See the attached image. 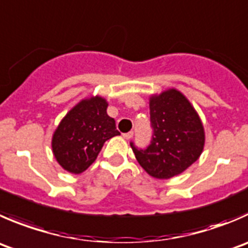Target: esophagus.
Segmentation results:
<instances>
[{"label": "esophagus", "instance_id": "obj_1", "mask_svg": "<svg viewBox=\"0 0 248 248\" xmlns=\"http://www.w3.org/2000/svg\"><path fill=\"white\" fill-rule=\"evenodd\" d=\"M124 139H127V140H129V139H132L133 138V132H128V133H124Z\"/></svg>", "mask_w": 248, "mask_h": 248}]
</instances>
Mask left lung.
Segmentation results:
<instances>
[{
	"instance_id": "left-lung-1",
	"label": "left lung",
	"mask_w": 248,
	"mask_h": 248,
	"mask_svg": "<svg viewBox=\"0 0 248 248\" xmlns=\"http://www.w3.org/2000/svg\"><path fill=\"white\" fill-rule=\"evenodd\" d=\"M153 140L145 150L131 148L143 170L156 179H170L201 156L205 128L198 111L177 88L149 97Z\"/></svg>"
}]
</instances>
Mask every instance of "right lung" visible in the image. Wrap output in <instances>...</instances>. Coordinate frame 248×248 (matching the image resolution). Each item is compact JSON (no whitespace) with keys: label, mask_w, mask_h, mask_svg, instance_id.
I'll list each match as a JSON object with an SVG mask.
<instances>
[{"label":"right lung","mask_w":248,"mask_h":248,"mask_svg":"<svg viewBox=\"0 0 248 248\" xmlns=\"http://www.w3.org/2000/svg\"><path fill=\"white\" fill-rule=\"evenodd\" d=\"M107 109L105 98L91 95L71 108L55 128L53 155L69 173L85 172L97 160L105 141L120 134Z\"/></svg>","instance_id":"add662e5"}]
</instances>
